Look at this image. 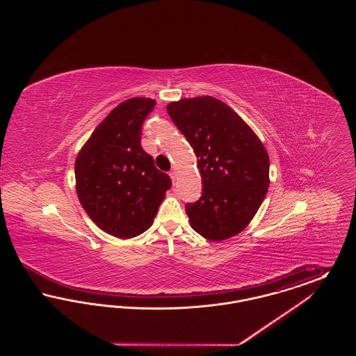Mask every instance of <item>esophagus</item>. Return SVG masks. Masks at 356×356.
<instances>
[{"instance_id":"obj_1","label":"esophagus","mask_w":356,"mask_h":356,"mask_svg":"<svg viewBox=\"0 0 356 356\" xmlns=\"http://www.w3.org/2000/svg\"><path fill=\"white\" fill-rule=\"evenodd\" d=\"M176 173H177V172H176L175 168H173V170H170V179H172V181H173V183L176 181V177H177V176H176Z\"/></svg>"}]
</instances>
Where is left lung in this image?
I'll list each match as a JSON object with an SVG mask.
<instances>
[{
	"label": "left lung",
	"instance_id": "1",
	"mask_svg": "<svg viewBox=\"0 0 356 356\" xmlns=\"http://www.w3.org/2000/svg\"><path fill=\"white\" fill-rule=\"evenodd\" d=\"M167 111L196 153L202 175V197L186 205L191 227L211 241L235 236L266 197L268 153L247 122L215 97L181 99Z\"/></svg>",
	"mask_w": 356,
	"mask_h": 356
}]
</instances>
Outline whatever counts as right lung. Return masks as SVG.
<instances>
[{"mask_svg": "<svg viewBox=\"0 0 356 356\" xmlns=\"http://www.w3.org/2000/svg\"><path fill=\"white\" fill-rule=\"evenodd\" d=\"M156 105L134 97L99 124L74 164L76 191L88 216L106 234L135 237L152 225L170 177L141 147L143 122Z\"/></svg>", "mask_w": 356, "mask_h": 356, "instance_id": "obj_1", "label": "right lung"}]
</instances>
